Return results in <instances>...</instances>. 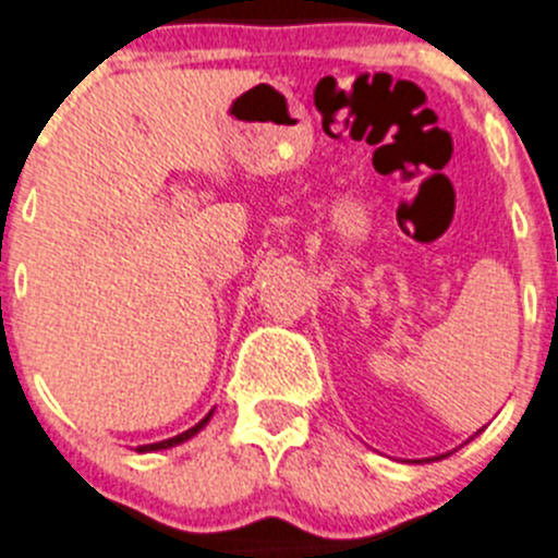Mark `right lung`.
I'll return each mask as SVG.
<instances>
[{
  "label": "right lung",
  "instance_id": "add662e5",
  "mask_svg": "<svg viewBox=\"0 0 558 558\" xmlns=\"http://www.w3.org/2000/svg\"><path fill=\"white\" fill-rule=\"evenodd\" d=\"M209 415H213V412H209ZM209 415L204 417L202 423H196V426H193V428H187V432L177 434V437H171V439H162V442H155V446H141V448H137V453H146V451H162V448H171V446H179V442H185V439H191L193 434H196V432H202V428L207 426Z\"/></svg>",
  "mask_w": 558,
  "mask_h": 558
}]
</instances>
